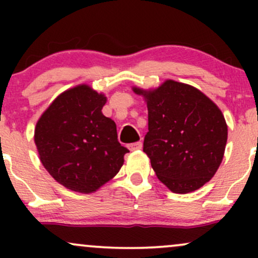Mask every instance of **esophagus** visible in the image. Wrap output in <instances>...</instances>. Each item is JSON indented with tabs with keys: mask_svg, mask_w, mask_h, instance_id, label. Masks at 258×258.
Listing matches in <instances>:
<instances>
[{
	"mask_svg": "<svg viewBox=\"0 0 258 258\" xmlns=\"http://www.w3.org/2000/svg\"><path fill=\"white\" fill-rule=\"evenodd\" d=\"M128 149L131 150V152H135V150H139L142 149V142H136V143H131L128 144Z\"/></svg>",
	"mask_w": 258,
	"mask_h": 258,
	"instance_id": "obj_1",
	"label": "esophagus"
}]
</instances>
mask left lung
Here are the masks:
<instances>
[{
	"instance_id": "obj_1",
	"label": "left lung",
	"mask_w": 258,
	"mask_h": 258,
	"mask_svg": "<svg viewBox=\"0 0 258 258\" xmlns=\"http://www.w3.org/2000/svg\"><path fill=\"white\" fill-rule=\"evenodd\" d=\"M132 91L147 103L143 152L159 180L177 194L198 190L223 160L228 126L221 109L198 88L170 79Z\"/></svg>"
}]
</instances>
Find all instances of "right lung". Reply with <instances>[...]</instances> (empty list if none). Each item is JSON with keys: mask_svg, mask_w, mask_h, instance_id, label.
Here are the masks:
<instances>
[{"mask_svg": "<svg viewBox=\"0 0 258 258\" xmlns=\"http://www.w3.org/2000/svg\"><path fill=\"white\" fill-rule=\"evenodd\" d=\"M106 103L87 84L61 92L38 117L34 142L47 172L72 191L94 193L114 178L128 150L116 123L103 115Z\"/></svg>", "mask_w": 258, "mask_h": 258, "instance_id": "right-lung-1", "label": "right lung"}]
</instances>
